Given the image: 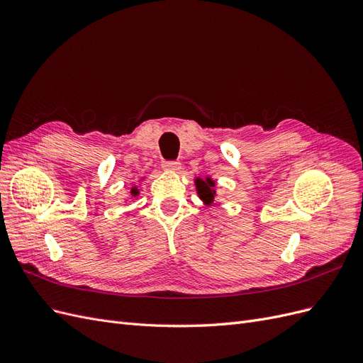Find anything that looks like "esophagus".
<instances>
[{"label": "esophagus", "instance_id": "esophagus-1", "mask_svg": "<svg viewBox=\"0 0 363 363\" xmlns=\"http://www.w3.org/2000/svg\"><path fill=\"white\" fill-rule=\"evenodd\" d=\"M162 168H163L164 171L177 172V171H180V168H182V163L177 162V160H174V162H164V163L162 164Z\"/></svg>", "mask_w": 363, "mask_h": 363}]
</instances>
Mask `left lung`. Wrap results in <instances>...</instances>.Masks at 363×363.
Segmentation results:
<instances>
[{
    "label": "left lung",
    "instance_id": "left-lung-1",
    "mask_svg": "<svg viewBox=\"0 0 363 363\" xmlns=\"http://www.w3.org/2000/svg\"><path fill=\"white\" fill-rule=\"evenodd\" d=\"M195 189H196V195H199V199L206 204V206H211L215 201V196H216V182L211 177V175H206L204 179L201 177H195Z\"/></svg>",
    "mask_w": 363,
    "mask_h": 363
}]
</instances>
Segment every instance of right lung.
<instances>
[{
	"mask_svg": "<svg viewBox=\"0 0 363 363\" xmlns=\"http://www.w3.org/2000/svg\"><path fill=\"white\" fill-rule=\"evenodd\" d=\"M142 180H144V177H142L139 182H142ZM130 194H131V196H139V186H133V188H131V191H130ZM124 203H127V200Z\"/></svg>",
	"mask_w": 363,
	"mask_h": 363,
	"instance_id": "add662e5",
	"label": "right lung"
}]
</instances>
